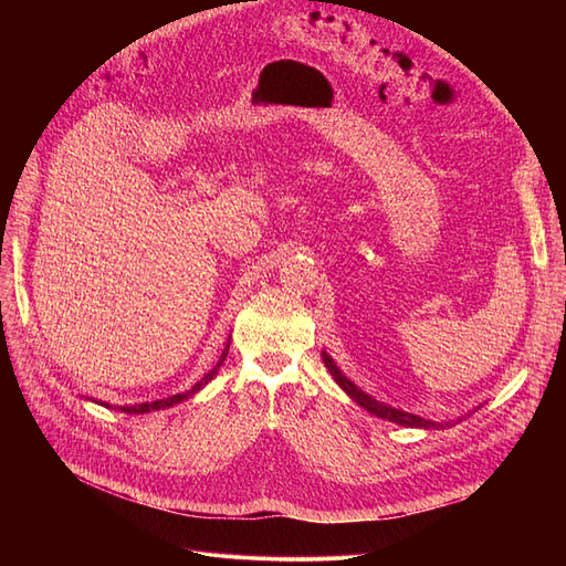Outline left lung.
<instances>
[{
  "instance_id": "left-lung-1",
  "label": "left lung",
  "mask_w": 566,
  "mask_h": 566,
  "mask_svg": "<svg viewBox=\"0 0 566 566\" xmlns=\"http://www.w3.org/2000/svg\"><path fill=\"white\" fill-rule=\"evenodd\" d=\"M321 358H323L325 368L331 370L333 380L349 394V399H354L358 406L366 408L368 413L378 416V418H382V420H389V422L403 424V427H420V430H439V427H451V422H434V420H427V418H420V416H416V413H408V410L394 408V406H389V403L378 401L375 397H370V394H366L361 387L354 385V382L347 378V375L337 368V364L333 361L328 352H321Z\"/></svg>"
}]
</instances>
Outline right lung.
Returning a JSON list of instances; mask_svg holds the SVG:
<instances>
[{
  "instance_id": "right-lung-1",
  "label": "right lung",
  "mask_w": 566,
  "mask_h": 566,
  "mask_svg": "<svg viewBox=\"0 0 566 566\" xmlns=\"http://www.w3.org/2000/svg\"><path fill=\"white\" fill-rule=\"evenodd\" d=\"M229 345L231 342H227L224 345V352H221V356H219V361H217V366L205 375V378H200L191 389L188 391H181V394H175V397H167V399H158V401H146V403H134V406H113V408H117V410H123V413H150V410H163V408H169V406H175V403H181V401H186V399H191L193 394H198L205 385H208L214 375H217V370H219V366L224 364V358H227V354H229ZM90 399V397H87ZM98 403V401H96ZM101 406H106V408H111L108 403H101Z\"/></svg>"
}]
</instances>
